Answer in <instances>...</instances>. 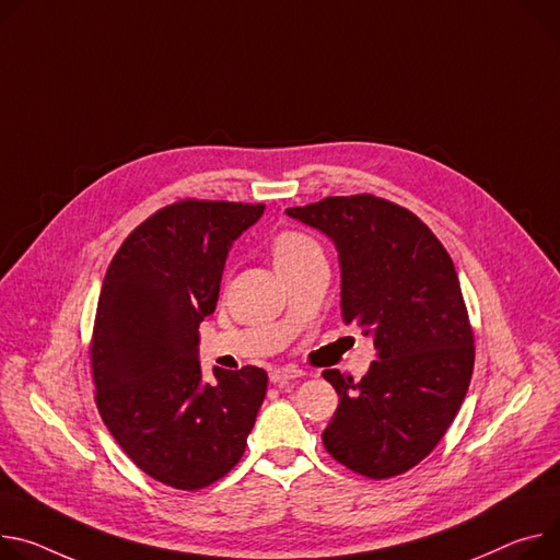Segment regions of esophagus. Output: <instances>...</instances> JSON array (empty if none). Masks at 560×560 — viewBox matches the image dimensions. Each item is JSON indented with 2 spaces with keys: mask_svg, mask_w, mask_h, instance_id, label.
Returning a JSON list of instances; mask_svg holds the SVG:
<instances>
[{
  "mask_svg": "<svg viewBox=\"0 0 560 560\" xmlns=\"http://www.w3.org/2000/svg\"><path fill=\"white\" fill-rule=\"evenodd\" d=\"M301 375H303V371L296 369V366H281V369L270 371V382L277 384V386H283V384H288V382H292Z\"/></svg>",
  "mask_w": 560,
  "mask_h": 560,
  "instance_id": "esophagus-1",
  "label": "esophagus"
}]
</instances>
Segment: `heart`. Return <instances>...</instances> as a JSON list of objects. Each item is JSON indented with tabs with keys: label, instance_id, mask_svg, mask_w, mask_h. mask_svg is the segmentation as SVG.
<instances>
[{
	"label": "heart",
	"instance_id": "b5f03b06",
	"mask_svg": "<svg viewBox=\"0 0 560 560\" xmlns=\"http://www.w3.org/2000/svg\"><path fill=\"white\" fill-rule=\"evenodd\" d=\"M270 252L277 268H285V266H294L301 264L303 259L313 257V254H322L319 243L308 236L306 232L299 230H281L272 243H270Z\"/></svg>",
	"mask_w": 560,
	"mask_h": 560
}]
</instances>
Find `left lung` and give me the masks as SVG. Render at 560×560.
<instances>
[{
	"label": "left lung",
	"mask_w": 560,
	"mask_h": 560,
	"mask_svg": "<svg viewBox=\"0 0 560 560\" xmlns=\"http://www.w3.org/2000/svg\"><path fill=\"white\" fill-rule=\"evenodd\" d=\"M285 212L335 241L341 319L377 350L360 382L324 371L339 395L324 446L373 480L409 471L455 420L474 373V330L448 252L413 212L373 194Z\"/></svg>",
	"instance_id": "1"
}]
</instances>
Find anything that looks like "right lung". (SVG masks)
<instances>
[{
  "instance_id": "obj_1",
  "label": "right lung",
  "mask_w": 560,
  "mask_h": 560,
  "mask_svg": "<svg viewBox=\"0 0 560 560\" xmlns=\"http://www.w3.org/2000/svg\"><path fill=\"white\" fill-rule=\"evenodd\" d=\"M266 206L176 200L118 247L100 290L91 373L103 422L154 480L196 491L241 460L268 390L257 366L202 382L198 326L214 313L228 252Z\"/></svg>"
}]
</instances>
